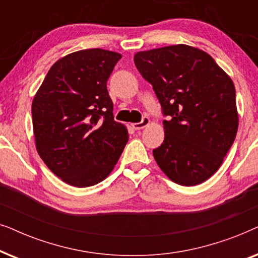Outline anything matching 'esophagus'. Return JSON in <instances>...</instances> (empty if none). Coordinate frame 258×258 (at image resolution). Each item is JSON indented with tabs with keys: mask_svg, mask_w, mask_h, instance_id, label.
Listing matches in <instances>:
<instances>
[{
	"mask_svg": "<svg viewBox=\"0 0 258 258\" xmlns=\"http://www.w3.org/2000/svg\"><path fill=\"white\" fill-rule=\"evenodd\" d=\"M149 123H150L149 117L144 116V117L142 118V121L139 122V123H135V124H133V126H134V129H135V130H141V129L146 128V126L149 124Z\"/></svg>",
	"mask_w": 258,
	"mask_h": 258,
	"instance_id": "34e87169",
	"label": "esophagus"
}]
</instances>
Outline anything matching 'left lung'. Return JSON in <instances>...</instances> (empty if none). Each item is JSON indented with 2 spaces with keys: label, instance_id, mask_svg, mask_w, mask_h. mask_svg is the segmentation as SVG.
I'll list each match as a JSON object with an SVG mask.
<instances>
[{
  "label": "left lung",
  "instance_id": "1",
  "mask_svg": "<svg viewBox=\"0 0 258 258\" xmlns=\"http://www.w3.org/2000/svg\"><path fill=\"white\" fill-rule=\"evenodd\" d=\"M134 62L167 117L163 143L153 150L158 167L177 184L207 181L237 134L231 79L210 55L185 44L140 51Z\"/></svg>",
  "mask_w": 258,
  "mask_h": 258
}]
</instances>
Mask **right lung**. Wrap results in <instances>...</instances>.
Wrapping results in <instances>:
<instances>
[{"label": "right lung", "mask_w": 258, "mask_h": 258, "mask_svg": "<svg viewBox=\"0 0 258 258\" xmlns=\"http://www.w3.org/2000/svg\"><path fill=\"white\" fill-rule=\"evenodd\" d=\"M122 56L86 49L58 59L35 95L36 149L54 174L77 188L95 185L110 174L129 135L116 122L107 89Z\"/></svg>", "instance_id": "add662e5"}]
</instances>
